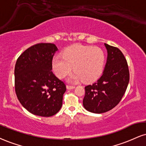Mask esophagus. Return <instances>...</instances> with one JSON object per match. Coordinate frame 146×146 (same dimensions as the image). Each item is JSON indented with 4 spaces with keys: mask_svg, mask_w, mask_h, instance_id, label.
I'll list each match as a JSON object with an SVG mask.
<instances>
[{
    "mask_svg": "<svg viewBox=\"0 0 146 146\" xmlns=\"http://www.w3.org/2000/svg\"><path fill=\"white\" fill-rule=\"evenodd\" d=\"M66 88L68 89V90H71V89L75 88L74 86H70V85H67L66 86Z\"/></svg>",
    "mask_w": 146,
    "mask_h": 146,
    "instance_id": "34e87169",
    "label": "esophagus"
}]
</instances>
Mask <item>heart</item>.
Returning <instances> with one entry per match:
<instances>
[{
	"label": "heart",
	"instance_id": "heart-1",
	"mask_svg": "<svg viewBox=\"0 0 146 146\" xmlns=\"http://www.w3.org/2000/svg\"><path fill=\"white\" fill-rule=\"evenodd\" d=\"M105 56L97 47L74 45L68 47L63 56H56L52 61L54 71L60 78L71 73L74 66L75 73L70 80L77 82L83 80L89 82L99 78L103 71Z\"/></svg>",
	"mask_w": 146,
	"mask_h": 146
}]
</instances>
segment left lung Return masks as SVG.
I'll use <instances>...</instances> for the list:
<instances>
[{"mask_svg": "<svg viewBox=\"0 0 146 146\" xmlns=\"http://www.w3.org/2000/svg\"><path fill=\"white\" fill-rule=\"evenodd\" d=\"M108 60L105 70L99 80L85 86L84 108L95 113L107 112L120 103L129 82L127 61L117 47L105 43Z\"/></svg>", "mask_w": 146, "mask_h": 146, "instance_id": "left-lung-1", "label": "left lung"}]
</instances>
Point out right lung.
<instances>
[{
    "label": "right lung",
    "instance_id": "obj_1",
    "mask_svg": "<svg viewBox=\"0 0 146 146\" xmlns=\"http://www.w3.org/2000/svg\"><path fill=\"white\" fill-rule=\"evenodd\" d=\"M57 50L53 43H37L24 51L15 63L17 97L34 115L52 116L62 107L65 83L52 71V59Z\"/></svg>",
    "mask_w": 146,
    "mask_h": 146
}]
</instances>
